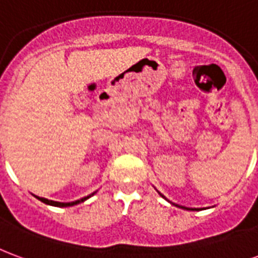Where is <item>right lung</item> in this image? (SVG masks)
<instances>
[{
    "instance_id": "obj_1",
    "label": "right lung",
    "mask_w": 258,
    "mask_h": 258,
    "mask_svg": "<svg viewBox=\"0 0 258 258\" xmlns=\"http://www.w3.org/2000/svg\"><path fill=\"white\" fill-rule=\"evenodd\" d=\"M94 194V192H93ZM93 194H90V196H87V197L82 198V200H78V201H74V202H57V201H51V200H46V198H42V197H37L39 201L45 202V204H47V205H53V207H72V205H76V204H79V202H83L85 200H87V198H90Z\"/></svg>"
}]
</instances>
